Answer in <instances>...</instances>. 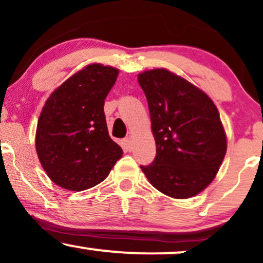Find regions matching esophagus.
Masks as SVG:
<instances>
[{"mask_svg":"<svg viewBox=\"0 0 263 263\" xmlns=\"http://www.w3.org/2000/svg\"><path fill=\"white\" fill-rule=\"evenodd\" d=\"M122 143H123V149H125L126 152L132 151V143H131V140H129V138H125V140L122 141Z\"/></svg>","mask_w":263,"mask_h":263,"instance_id":"obj_1","label":"esophagus"}]
</instances>
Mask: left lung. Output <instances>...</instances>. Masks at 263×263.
Here are the masks:
<instances>
[{
  "label": "left lung",
  "instance_id": "8db88e82",
  "mask_svg": "<svg viewBox=\"0 0 263 263\" xmlns=\"http://www.w3.org/2000/svg\"><path fill=\"white\" fill-rule=\"evenodd\" d=\"M138 83L157 147L155 161L141 170L163 194L194 197L213 182L226 153L218 108L204 91L167 69L144 71Z\"/></svg>",
  "mask_w": 263,
  "mask_h": 263
}]
</instances>
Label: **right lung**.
Returning a JSON list of instances; mask_svg holds the SVG:
<instances>
[{"instance_id": "1", "label": "right lung", "mask_w": 263, "mask_h": 263, "mask_svg": "<svg viewBox=\"0 0 263 263\" xmlns=\"http://www.w3.org/2000/svg\"><path fill=\"white\" fill-rule=\"evenodd\" d=\"M119 70L87 65L49 96L39 116L35 148L57 185L81 192L101 183L122 157L108 136L104 104Z\"/></svg>"}]
</instances>
